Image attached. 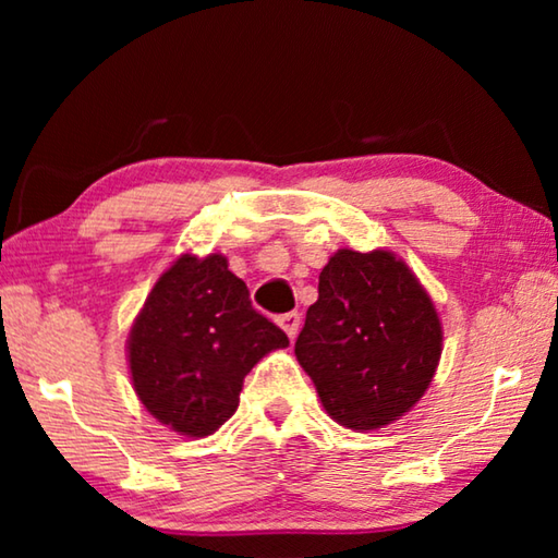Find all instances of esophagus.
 <instances>
[{
    "instance_id": "obj_1",
    "label": "esophagus",
    "mask_w": 558,
    "mask_h": 558,
    "mask_svg": "<svg viewBox=\"0 0 558 558\" xmlns=\"http://www.w3.org/2000/svg\"><path fill=\"white\" fill-rule=\"evenodd\" d=\"M278 325L286 329V335L290 339L298 337V329H300V315L298 313H288V315H280L278 317Z\"/></svg>"
}]
</instances>
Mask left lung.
<instances>
[{
    "instance_id": "left-lung-1",
    "label": "left lung",
    "mask_w": 558,
    "mask_h": 558,
    "mask_svg": "<svg viewBox=\"0 0 558 558\" xmlns=\"http://www.w3.org/2000/svg\"><path fill=\"white\" fill-rule=\"evenodd\" d=\"M295 356L339 426L376 430L433 381L442 327L430 295L391 251L339 248L319 272Z\"/></svg>"
}]
</instances>
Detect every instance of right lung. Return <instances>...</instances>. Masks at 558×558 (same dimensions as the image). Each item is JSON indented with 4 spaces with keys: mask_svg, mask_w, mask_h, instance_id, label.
I'll list each match as a JSON object with an SVG mask.
<instances>
[{
    "mask_svg": "<svg viewBox=\"0 0 558 558\" xmlns=\"http://www.w3.org/2000/svg\"><path fill=\"white\" fill-rule=\"evenodd\" d=\"M288 344L251 305L226 256L184 253L159 276L130 329L132 386L159 423L204 438L239 409L245 374Z\"/></svg>",
    "mask_w": 558,
    "mask_h": 558,
    "instance_id": "right-lung-1",
    "label": "right lung"
}]
</instances>
